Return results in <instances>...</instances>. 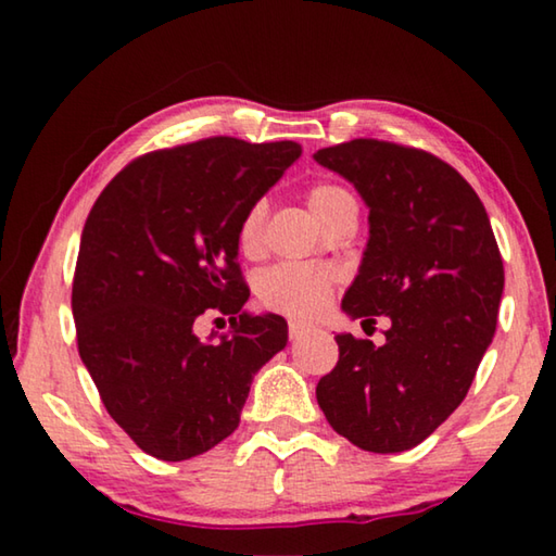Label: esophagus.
Listing matches in <instances>:
<instances>
[{
	"instance_id": "1",
	"label": "esophagus",
	"mask_w": 556,
	"mask_h": 556,
	"mask_svg": "<svg viewBox=\"0 0 556 556\" xmlns=\"http://www.w3.org/2000/svg\"><path fill=\"white\" fill-rule=\"evenodd\" d=\"M306 333H308V326L299 324V321H291V324H289V338H291V341H296V338L306 336Z\"/></svg>"
}]
</instances>
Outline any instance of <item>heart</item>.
<instances>
[{"label": "heart", "instance_id": "obj_1", "mask_svg": "<svg viewBox=\"0 0 556 556\" xmlns=\"http://www.w3.org/2000/svg\"><path fill=\"white\" fill-rule=\"evenodd\" d=\"M306 201L316 218L326 225L328 218H331L343 203L353 201V195L341 186L316 184L312 191H308ZM265 201L250 205L248 213L242 215L238 228V244L244 255L252 257L262 250V242H265ZM331 285L333 277L328 269L281 262V265L269 267L265 275L260 277V299L262 304L275 308L279 314L294 318H312L326 306L328 296H331Z\"/></svg>", "mask_w": 556, "mask_h": 556}]
</instances>
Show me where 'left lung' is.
<instances>
[{
	"instance_id": "obj_1",
	"label": "left lung",
	"mask_w": 556,
	"mask_h": 556,
	"mask_svg": "<svg viewBox=\"0 0 556 556\" xmlns=\"http://www.w3.org/2000/svg\"><path fill=\"white\" fill-rule=\"evenodd\" d=\"M370 208V240L343 312L390 316L384 345L336 336L316 384L328 425L372 454L425 441L468 394L491 345L505 271L478 193L439 156L382 139L318 149Z\"/></svg>"
}]
</instances>
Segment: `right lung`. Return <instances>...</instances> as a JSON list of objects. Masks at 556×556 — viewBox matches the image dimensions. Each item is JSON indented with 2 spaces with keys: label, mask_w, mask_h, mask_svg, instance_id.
Returning a JSON list of instances; mask_svg holds the SVG:
<instances>
[{
  "label": "right lung",
  "mask_w": 556,
  "mask_h": 556,
  "mask_svg": "<svg viewBox=\"0 0 556 556\" xmlns=\"http://www.w3.org/2000/svg\"><path fill=\"white\" fill-rule=\"evenodd\" d=\"M301 156L296 142L208 137L129 162L98 195L73 275L78 353L144 454L186 460L240 425L252 375L287 345L277 314L242 312L238 228ZM232 337L203 344L201 315Z\"/></svg>",
  "instance_id": "obj_1"
}]
</instances>
